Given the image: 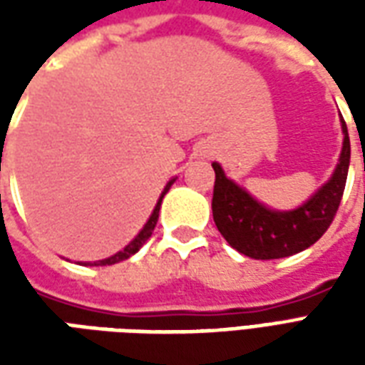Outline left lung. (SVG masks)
<instances>
[{
  "mask_svg": "<svg viewBox=\"0 0 365 365\" xmlns=\"http://www.w3.org/2000/svg\"><path fill=\"white\" fill-rule=\"evenodd\" d=\"M342 123V152L329 178L303 205L291 211L269 209L232 182L213 162V219L217 229L235 250L254 260H275L305 250L327 232L344 193L350 166V136Z\"/></svg>",
  "mask_w": 365,
  "mask_h": 365,
  "instance_id": "8db88e82",
  "label": "left lung"
}]
</instances>
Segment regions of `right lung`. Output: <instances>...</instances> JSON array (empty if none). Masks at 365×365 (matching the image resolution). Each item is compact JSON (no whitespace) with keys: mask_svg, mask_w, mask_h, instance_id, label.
Listing matches in <instances>:
<instances>
[{"mask_svg":"<svg viewBox=\"0 0 365 365\" xmlns=\"http://www.w3.org/2000/svg\"><path fill=\"white\" fill-rule=\"evenodd\" d=\"M175 182V178L174 180H170V182L166 183V187H164V191H162V195H160L158 199V203H156V207H154V211H152L150 215V219L146 221V225L143 227V230L136 235L130 242H128L120 252L117 254H113V256H109V258H105V260H97V262H88L86 266H111V264H117V262H123V260H127V258H130L133 254H136L138 250H140V246L148 240V238L152 237V230H154V227H156V222H158V215H160V205H162V199H164V195L168 193V190L172 187V183Z\"/></svg>","mask_w":365,"mask_h":365,"instance_id":"obj_1","label":"right lung"}]
</instances>
